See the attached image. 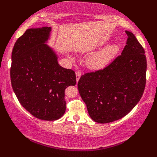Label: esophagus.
<instances>
[{
	"instance_id": "34e87169",
	"label": "esophagus",
	"mask_w": 157,
	"mask_h": 157,
	"mask_svg": "<svg viewBox=\"0 0 157 157\" xmlns=\"http://www.w3.org/2000/svg\"><path fill=\"white\" fill-rule=\"evenodd\" d=\"M76 81L78 82L79 78H80V77L81 76V72L80 71H76Z\"/></svg>"
}]
</instances>
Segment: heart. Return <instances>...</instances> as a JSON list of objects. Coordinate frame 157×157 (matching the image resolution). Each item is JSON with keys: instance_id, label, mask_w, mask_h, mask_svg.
I'll list each match as a JSON object with an SVG mask.
<instances>
[{"instance_id": "heart-1", "label": "heart", "mask_w": 157, "mask_h": 157, "mask_svg": "<svg viewBox=\"0 0 157 157\" xmlns=\"http://www.w3.org/2000/svg\"><path fill=\"white\" fill-rule=\"evenodd\" d=\"M119 49V46L117 44H111L92 53L86 59L88 67L95 70L106 67L117 55Z\"/></svg>"}]
</instances>
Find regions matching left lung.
I'll use <instances>...</instances> for the list:
<instances>
[{
    "label": "left lung",
    "mask_w": 157,
    "mask_h": 157,
    "mask_svg": "<svg viewBox=\"0 0 157 157\" xmlns=\"http://www.w3.org/2000/svg\"><path fill=\"white\" fill-rule=\"evenodd\" d=\"M121 54L104 69L81 76L78 89L94 121L106 124L125 117L138 104L146 85L144 49L132 32Z\"/></svg>",
    "instance_id": "left-lung-1"
}]
</instances>
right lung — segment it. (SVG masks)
I'll return each mask as SVG.
<instances>
[{
	"label": "right lung",
	"instance_id": "1",
	"mask_svg": "<svg viewBox=\"0 0 157 157\" xmlns=\"http://www.w3.org/2000/svg\"><path fill=\"white\" fill-rule=\"evenodd\" d=\"M51 27L30 29L16 40L12 51L10 81L20 104L38 119L55 121L66 111L65 89L75 86V72L61 66L46 44Z\"/></svg>",
	"mask_w": 157,
	"mask_h": 157
}]
</instances>
